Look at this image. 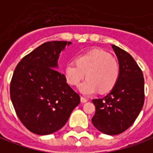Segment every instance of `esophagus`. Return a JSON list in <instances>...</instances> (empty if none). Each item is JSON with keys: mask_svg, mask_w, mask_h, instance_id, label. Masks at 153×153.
<instances>
[{"mask_svg": "<svg viewBox=\"0 0 153 153\" xmlns=\"http://www.w3.org/2000/svg\"><path fill=\"white\" fill-rule=\"evenodd\" d=\"M80 100L82 103H86L88 101V100L86 98H85V97H80Z\"/></svg>", "mask_w": 153, "mask_h": 153, "instance_id": "obj_1", "label": "esophagus"}]
</instances>
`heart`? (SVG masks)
Wrapping results in <instances>:
<instances>
[{
    "instance_id": "heart-1",
    "label": "heart",
    "mask_w": 153,
    "mask_h": 153,
    "mask_svg": "<svg viewBox=\"0 0 153 153\" xmlns=\"http://www.w3.org/2000/svg\"><path fill=\"white\" fill-rule=\"evenodd\" d=\"M120 65L116 59L102 49H92L78 55L76 63L68 62L64 67V77L70 85L79 84V92L92 95L98 92H107L116 85L120 76Z\"/></svg>"
}]
</instances>
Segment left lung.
Wrapping results in <instances>:
<instances>
[{"instance_id":"8db88e82","label":"left lung","mask_w":153,"mask_h":153,"mask_svg":"<svg viewBox=\"0 0 153 153\" xmlns=\"http://www.w3.org/2000/svg\"><path fill=\"white\" fill-rule=\"evenodd\" d=\"M120 65V76L111 92L92 100L95 114L92 123L107 135L122 133L133 124L144 104V78L141 68L127 52L111 45Z\"/></svg>"}]
</instances>
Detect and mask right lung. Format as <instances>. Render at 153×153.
I'll return each instance as SVG.
<instances>
[{"mask_svg": "<svg viewBox=\"0 0 153 153\" xmlns=\"http://www.w3.org/2000/svg\"><path fill=\"white\" fill-rule=\"evenodd\" d=\"M72 42H45L25 56L16 65L10 85L11 102L22 123L37 135H49L61 129L79 95L57 70L60 53Z\"/></svg>", "mask_w": 153, "mask_h": 153, "instance_id": "obj_1", "label": "right lung"}]
</instances>
